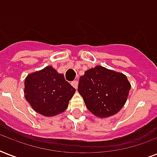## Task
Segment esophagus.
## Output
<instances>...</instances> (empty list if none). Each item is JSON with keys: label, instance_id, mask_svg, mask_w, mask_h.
<instances>
[{"label": "esophagus", "instance_id": "1", "mask_svg": "<svg viewBox=\"0 0 157 157\" xmlns=\"http://www.w3.org/2000/svg\"><path fill=\"white\" fill-rule=\"evenodd\" d=\"M71 86H73L74 88L75 89H77V87H78V81H73L72 82H71Z\"/></svg>", "mask_w": 157, "mask_h": 157}]
</instances>
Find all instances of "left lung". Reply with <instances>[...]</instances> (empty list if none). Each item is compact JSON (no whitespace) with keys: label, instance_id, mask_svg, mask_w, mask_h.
Listing matches in <instances>:
<instances>
[{"label":"left lung","instance_id":"left-lung-1","mask_svg":"<svg viewBox=\"0 0 157 157\" xmlns=\"http://www.w3.org/2000/svg\"><path fill=\"white\" fill-rule=\"evenodd\" d=\"M130 87L124 74L97 66L80 77L78 92L89 111L96 117L104 118L121 109Z\"/></svg>","mask_w":157,"mask_h":157}]
</instances>
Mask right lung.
<instances>
[{
	"label": "right lung",
	"instance_id": "1",
	"mask_svg": "<svg viewBox=\"0 0 157 157\" xmlns=\"http://www.w3.org/2000/svg\"><path fill=\"white\" fill-rule=\"evenodd\" d=\"M25 98L33 108L45 117L64 112L75 88L52 67H46L27 76L24 82Z\"/></svg>",
	"mask_w": 157,
	"mask_h": 157
}]
</instances>
